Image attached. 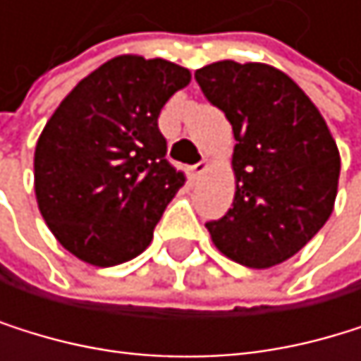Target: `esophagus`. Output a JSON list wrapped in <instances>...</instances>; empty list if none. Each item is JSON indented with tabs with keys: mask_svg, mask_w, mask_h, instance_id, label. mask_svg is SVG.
<instances>
[{
	"mask_svg": "<svg viewBox=\"0 0 361 361\" xmlns=\"http://www.w3.org/2000/svg\"><path fill=\"white\" fill-rule=\"evenodd\" d=\"M207 169H210V162H207V160H201V162H199V164H195L190 171H192V177H195V179H199Z\"/></svg>",
	"mask_w": 361,
	"mask_h": 361,
	"instance_id": "34e87169",
	"label": "esophagus"
}]
</instances>
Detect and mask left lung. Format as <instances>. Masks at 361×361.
I'll return each instance as SVG.
<instances>
[{"label":"left lung","instance_id":"1","mask_svg":"<svg viewBox=\"0 0 361 361\" xmlns=\"http://www.w3.org/2000/svg\"><path fill=\"white\" fill-rule=\"evenodd\" d=\"M195 80L235 138L233 203L223 219L205 223L212 243L249 269L281 264L334 212L336 140L299 84L271 64L221 60L197 68Z\"/></svg>","mask_w":361,"mask_h":361}]
</instances>
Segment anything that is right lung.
<instances>
[{
  "instance_id": "add662e5",
  "label": "right lung",
  "mask_w": 361,
  "mask_h": 361,
  "mask_svg": "<svg viewBox=\"0 0 361 361\" xmlns=\"http://www.w3.org/2000/svg\"><path fill=\"white\" fill-rule=\"evenodd\" d=\"M190 84L175 62L116 56L86 75L34 151L38 210L56 240L92 267L140 255L186 177L166 156L158 116Z\"/></svg>"
}]
</instances>
